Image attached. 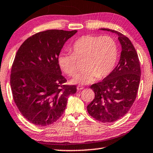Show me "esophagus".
Masks as SVG:
<instances>
[{
  "label": "esophagus",
  "instance_id": "esophagus-1",
  "mask_svg": "<svg viewBox=\"0 0 153 153\" xmlns=\"http://www.w3.org/2000/svg\"><path fill=\"white\" fill-rule=\"evenodd\" d=\"M83 87L82 86H81V85H79V86H77V87H76V89H77V90L78 91H80V90H82V89H83Z\"/></svg>",
  "mask_w": 153,
  "mask_h": 153
}]
</instances>
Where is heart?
I'll return each mask as SVG.
<instances>
[{
  "instance_id": "b5f03b06",
  "label": "heart",
  "mask_w": 153,
  "mask_h": 153,
  "mask_svg": "<svg viewBox=\"0 0 153 153\" xmlns=\"http://www.w3.org/2000/svg\"><path fill=\"white\" fill-rule=\"evenodd\" d=\"M72 53H61L58 63L62 71L70 76L77 72V60H85V69L71 80L73 84L89 85L97 78L111 73L118 58V47L113 37L86 35L80 37L72 46Z\"/></svg>"
}]
</instances>
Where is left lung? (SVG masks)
Listing matches in <instances>:
<instances>
[{
  "label": "left lung",
  "mask_w": 153,
  "mask_h": 153,
  "mask_svg": "<svg viewBox=\"0 0 153 153\" xmlns=\"http://www.w3.org/2000/svg\"><path fill=\"white\" fill-rule=\"evenodd\" d=\"M118 36L122 46L120 61L102 81L91 86L95 98L87 106L93 118L104 123L117 121L126 114L136 100L140 81V65L130 40L120 32L109 29Z\"/></svg>",
  "instance_id": "obj_1"
}]
</instances>
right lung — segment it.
Masks as SVG:
<instances>
[{"label": "right lung", "instance_id": "right-lung-1", "mask_svg": "<svg viewBox=\"0 0 153 153\" xmlns=\"http://www.w3.org/2000/svg\"><path fill=\"white\" fill-rule=\"evenodd\" d=\"M77 32L51 29L36 33L19 48L10 74L15 103L23 116L39 126L57 121L63 114L75 85H66L58 58L62 48Z\"/></svg>", "mask_w": 153, "mask_h": 153}]
</instances>
